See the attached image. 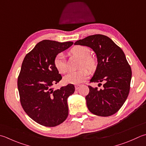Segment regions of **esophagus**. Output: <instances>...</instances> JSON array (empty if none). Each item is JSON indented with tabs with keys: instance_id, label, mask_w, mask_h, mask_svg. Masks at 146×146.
<instances>
[{
	"instance_id": "1",
	"label": "esophagus",
	"mask_w": 146,
	"mask_h": 146,
	"mask_svg": "<svg viewBox=\"0 0 146 146\" xmlns=\"http://www.w3.org/2000/svg\"><path fill=\"white\" fill-rule=\"evenodd\" d=\"M80 86H81V85H79V84H76V85H75V89H76V90H78L79 88L80 87Z\"/></svg>"
}]
</instances>
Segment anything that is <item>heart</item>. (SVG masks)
I'll use <instances>...</instances> for the list:
<instances>
[{
	"label": "heart",
	"mask_w": 146,
	"mask_h": 146,
	"mask_svg": "<svg viewBox=\"0 0 146 146\" xmlns=\"http://www.w3.org/2000/svg\"><path fill=\"white\" fill-rule=\"evenodd\" d=\"M71 52L82 58L81 67H86L89 68L94 67V60L88 57L90 54V50L88 48L84 46H77L71 49ZM54 65L61 73H65L67 70V65L64 53H60L55 56L54 59ZM88 76L89 71L86 68H82L79 70L72 71L66 74L64 78V81L66 83L79 84L86 80Z\"/></svg>",
	"instance_id": "heart-1"
}]
</instances>
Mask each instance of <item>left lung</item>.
Listing matches in <instances>:
<instances>
[{
	"instance_id": "left-lung-1",
	"label": "left lung",
	"mask_w": 146,
	"mask_h": 146,
	"mask_svg": "<svg viewBox=\"0 0 146 146\" xmlns=\"http://www.w3.org/2000/svg\"><path fill=\"white\" fill-rule=\"evenodd\" d=\"M88 46L95 52L97 66L90 82H98L103 88L88 86L85 99L89 111L99 116H109L119 111L130 92L131 70L124 52L106 35H90L74 43Z\"/></svg>"
}]
</instances>
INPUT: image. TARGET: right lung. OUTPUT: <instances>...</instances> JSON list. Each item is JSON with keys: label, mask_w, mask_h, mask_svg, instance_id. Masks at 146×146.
<instances>
[{"label": "right lung", "mask_w": 146, "mask_h": 146, "mask_svg": "<svg viewBox=\"0 0 146 146\" xmlns=\"http://www.w3.org/2000/svg\"><path fill=\"white\" fill-rule=\"evenodd\" d=\"M73 44L43 40L25 57L18 79V89L25 112L39 124L53 127L61 124L68 114L67 99L75 88L72 84L54 90L62 79L54 65L58 54Z\"/></svg>", "instance_id": "add662e5"}]
</instances>
